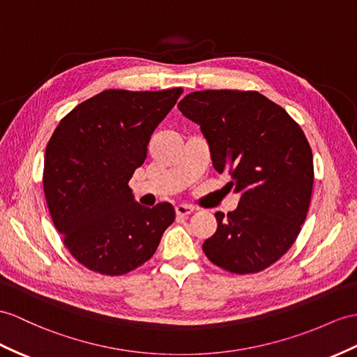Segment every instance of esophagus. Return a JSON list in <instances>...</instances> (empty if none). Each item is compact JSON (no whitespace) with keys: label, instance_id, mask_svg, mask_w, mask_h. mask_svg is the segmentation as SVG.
Returning <instances> with one entry per match:
<instances>
[{"label":"esophagus","instance_id":"obj_1","mask_svg":"<svg viewBox=\"0 0 357 357\" xmlns=\"http://www.w3.org/2000/svg\"><path fill=\"white\" fill-rule=\"evenodd\" d=\"M194 212V207L192 206H186V204H178L176 206V213L180 216H186L189 213Z\"/></svg>","mask_w":357,"mask_h":357}]
</instances>
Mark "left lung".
<instances>
[{
    "label": "left lung",
    "instance_id": "8db88e82",
    "mask_svg": "<svg viewBox=\"0 0 357 357\" xmlns=\"http://www.w3.org/2000/svg\"><path fill=\"white\" fill-rule=\"evenodd\" d=\"M178 110L202 128L213 167L241 194L236 211L216 212L203 251L234 274L277 262L297 239L309 211L314 160L303 130L279 104L256 91H198Z\"/></svg>",
    "mask_w": 357,
    "mask_h": 357
}]
</instances>
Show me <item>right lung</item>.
Masks as SVG:
<instances>
[{"instance_id": "obj_1", "label": "right lung", "mask_w": 357, "mask_h": 357, "mask_svg": "<svg viewBox=\"0 0 357 357\" xmlns=\"http://www.w3.org/2000/svg\"><path fill=\"white\" fill-rule=\"evenodd\" d=\"M181 93L107 89L69 112L48 141L42 180L51 220L91 271L123 275L144 265L176 218L169 203L137 204L128 181Z\"/></svg>"}]
</instances>
